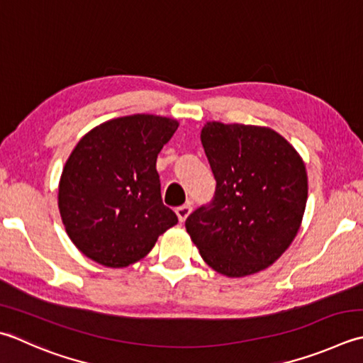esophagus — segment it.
Masks as SVG:
<instances>
[{
	"mask_svg": "<svg viewBox=\"0 0 363 363\" xmlns=\"http://www.w3.org/2000/svg\"><path fill=\"white\" fill-rule=\"evenodd\" d=\"M191 212V204L187 203V204H182L179 206V208H176V216L177 218H179V222H186V218L190 216Z\"/></svg>",
	"mask_w": 363,
	"mask_h": 363,
	"instance_id": "1",
	"label": "esophagus"
}]
</instances>
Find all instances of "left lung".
I'll use <instances>...</instances> for the list:
<instances>
[{
  "label": "left lung",
  "mask_w": 363,
  "mask_h": 363,
  "mask_svg": "<svg viewBox=\"0 0 363 363\" xmlns=\"http://www.w3.org/2000/svg\"><path fill=\"white\" fill-rule=\"evenodd\" d=\"M201 143L217 186L212 201L187 217V233L218 274H257L301 228L308 196L303 160L269 127L212 121Z\"/></svg>",
  "instance_id": "left-lung-1"
}]
</instances>
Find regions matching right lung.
Here are the masks:
<instances>
[{"instance_id": "right-lung-1", "label": "right lung", "mask_w": 363, "mask_h": 363, "mask_svg": "<svg viewBox=\"0 0 363 363\" xmlns=\"http://www.w3.org/2000/svg\"><path fill=\"white\" fill-rule=\"evenodd\" d=\"M177 125L176 119L132 115L106 121L78 141L62 169L58 206L67 236L84 257L125 267L177 223L162 201L155 169Z\"/></svg>"}]
</instances>
